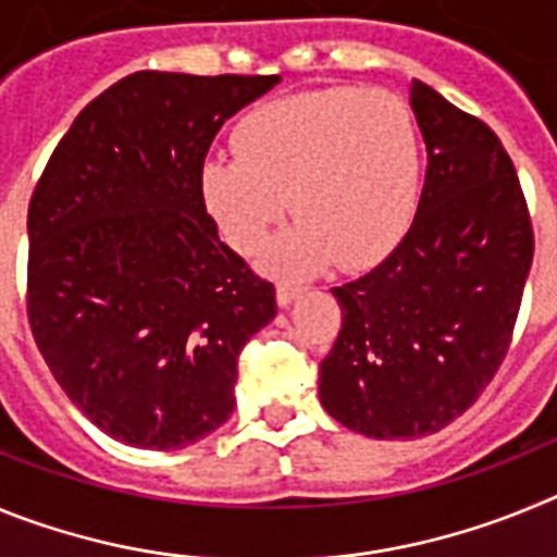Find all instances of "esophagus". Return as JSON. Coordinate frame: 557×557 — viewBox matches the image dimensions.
Wrapping results in <instances>:
<instances>
[{
  "mask_svg": "<svg viewBox=\"0 0 557 557\" xmlns=\"http://www.w3.org/2000/svg\"><path fill=\"white\" fill-rule=\"evenodd\" d=\"M301 295H304L301 284L282 282V284H278V289H275V301H278V307H282V309H287V307H293V304L298 301Z\"/></svg>",
  "mask_w": 557,
  "mask_h": 557,
  "instance_id": "obj_1",
  "label": "esophagus"
}]
</instances>
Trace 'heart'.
Wrapping results in <instances>:
<instances>
[{"label": "heart", "mask_w": 557, "mask_h": 557, "mask_svg": "<svg viewBox=\"0 0 557 557\" xmlns=\"http://www.w3.org/2000/svg\"><path fill=\"white\" fill-rule=\"evenodd\" d=\"M236 156H211L200 191L225 243L250 256L284 218L298 223L264 264L309 273L339 259L368 268L410 228L421 150L410 111L387 91L329 88L268 102L234 131Z\"/></svg>", "instance_id": "1"}]
</instances>
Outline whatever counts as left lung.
<instances>
[{"instance_id": "1", "label": "left lung", "mask_w": 557, "mask_h": 557, "mask_svg": "<svg viewBox=\"0 0 557 557\" xmlns=\"http://www.w3.org/2000/svg\"><path fill=\"white\" fill-rule=\"evenodd\" d=\"M426 145L416 220L385 262L334 287L343 329L321 362V405L348 430L410 441L469 410L508 354L533 228L496 133L410 83Z\"/></svg>"}]
</instances>
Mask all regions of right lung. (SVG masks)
Masks as SVG:
<instances>
[{
	"instance_id": "add662e5",
	"label": "right lung",
	"mask_w": 557,
	"mask_h": 557,
	"mask_svg": "<svg viewBox=\"0 0 557 557\" xmlns=\"http://www.w3.org/2000/svg\"><path fill=\"white\" fill-rule=\"evenodd\" d=\"M282 77L136 72L88 102L27 211V314L72 405L120 444L184 449L234 412L275 289L220 243L200 170Z\"/></svg>"
}]
</instances>
